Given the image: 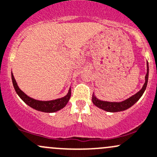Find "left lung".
Here are the masks:
<instances>
[{"label":"left lung","instance_id":"1","mask_svg":"<svg viewBox=\"0 0 157 157\" xmlns=\"http://www.w3.org/2000/svg\"><path fill=\"white\" fill-rule=\"evenodd\" d=\"M147 74L145 76V83L141 88V90L139 92H137L134 95L130 97L128 99L123 101L122 102H109V101H100L98 98H95V96H92V103L97 106L98 108L103 109V110H107L109 112H118L125 110L126 109L129 108L130 107L132 106L135 103H136L139 98H141V95H143L144 92L146 90L148 80V74H149V67H148V62L147 63Z\"/></svg>","mask_w":157,"mask_h":157}]
</instances>
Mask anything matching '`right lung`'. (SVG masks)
Here are the masks:
<instances>
[{"instance_id":"1","label":"right lung","mask_w":157,"mask_h":157,"mask_svg":"<svg viewBox=\"0 0 157 157\" xmlns=\"http://www.w3.org/2000/svg\"><path fill=\"white\" fill-rule=\"evenodd\" d=\"M12 80L13 86H14L15 90H16V93L18 94L19 97L23 100V101L25 102L28 105L31 107L32 108L36 109V110H40V111L46 112V113H52V112H56L57 110H60V109L63 108L64 107L67 105L69 99L71 98V89L69 90L68 93L65 95V97L61 98H58L56 100H52V101H38L35 100L34 98H31L30 97L28 96L27 95L23 92L20 89L18 86L17 83H16V80H15L13 74L12 73Z\"/></svg>"}]
</instances>
